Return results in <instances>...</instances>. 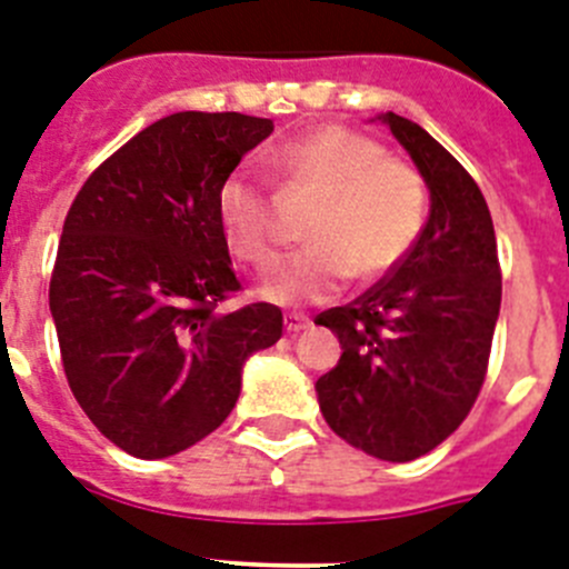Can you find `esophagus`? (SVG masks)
Segmentation results:
<instances>
[{"mask_svg":"<svg viewBox=\"0 0 569 569\" xmlns=\"http://www.w3.org/2000/svg\"><path fill=\"white\" fill-rule=\"evenodd\" d=\"M313 321L308 319V316H301V313H284V330L288 333H301V330H308Z\"/></svg>","mask_w":569,"mask_h":569,"instance_id":"34e87169","label":"esophagus"}]
</instances>
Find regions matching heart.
I'll return each instance as SVG.
<instances>
[{"instance_id": "obj_1", "label": "heart", "mask_w": 569, "mask_h": 569, "mask_svg": "<svg viewBox=\"0 0 569 569\" xmlns=\"http://www.w3.org/2000/svg\"><path fill=\"white\" fill-rule=\"evenodd\" d=\"M284 202H316L305 224L308 248L261 281V296L279 305L330 299L350 276L376 281L413 253L427 224V182L401 156L345 124H321L273 153ZM219 219L230 253L268 268L288 239L281 199L248 170L219 190Z\"/></svg>"}]
</instances>
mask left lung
Segmentation results:
<instances>
[{"mask_svg": "<svg viewBox=\"0 0 569 569\" xmlns=\"http://www.w3.org/2000/svg\"><path fill=\"white\" fill-rule=\"evenodd\" d=\"M430 188L413 253L345 308L316 316L341 359L316 381L336 436L385 461L439 447L476 405L501 308L490 210L450 150L405 116H381Z\"/></svg>", "mask_w": 569, "mask_h": 569, "instance_id": "8db88e82", "label": "left lung"}]
</instances>
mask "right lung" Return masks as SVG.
Instances as JSON below:
<instances>
[{
	"instance_id": "right-lung-1",
	"label": "right lung",
	"mask_w": 569,
	"mask_h": 569,
	"mask_svg": "<svg viewBox=\"0 0 569 569\" xmlns=\"http://www.w3.org/2000/svg\"><path fill=\"white\" fill-rule=\"evenodd\" d=\"M270 133L259 116H164L110 153L64 216L50 273L64 376L99 433L136 459L213 433L244 359L281 339L276 305L222 310L241 281L219 190Z\"/></svg>"
}]
</instances>
